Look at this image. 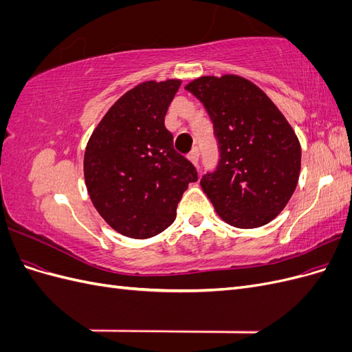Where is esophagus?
I'll return each instance as SVG.
<instances>
[{"instance_id":"34e87169","label":"esophagus","mask_w":352,"mask_h":352,"mask_svg":"<svg viewBox=\"0 0 352 352\" xmlns=\"http://www.w3.org/2000/svg\"><path fill=\"white\" fill-rule=\"evenodd\" d=\"M189 160H190V163H192L195 167H198V164H199V151L194 150L192 153L189 154Z\"/></svg>"}]
</instances>
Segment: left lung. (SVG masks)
<instances>
[{"label":"left lung","mask_w":352,"mask_h":352,"mask_svg":"<svg viewBox=\"0 0 352 352\" xmlns=\"http://www.w3.org/2000/svg\"><path fill=\"white\" fill-rule=\"evenodd\" d=\"M204 105L219 146L216 170L201 188L230 226L267 225L286 207L301 170V146L291 124L258 87L225 74L185 87Z\"/></svg>","instance_id":"1"}]
</instances>
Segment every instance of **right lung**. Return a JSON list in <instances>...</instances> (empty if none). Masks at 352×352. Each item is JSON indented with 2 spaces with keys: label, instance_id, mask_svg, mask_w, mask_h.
<instances>
[{
  "label": "right lung",
  "instance_id": "1",
  "mask_svg": "<svg viewBox=\"0 0 352 352\" xmlns=\"http://www.w3.org/2000/svg\"><path fill=\"white\" fill-rule=\"evenodd\" d=\"M180 83L151 80L126 92L87 145L83 172L92 204L124 236L145 239L167 229L188 185L198 180L164 126Z\"/></svg>",
  "mask_w": 352,
  "mask_h": 352
}]
</instances>
